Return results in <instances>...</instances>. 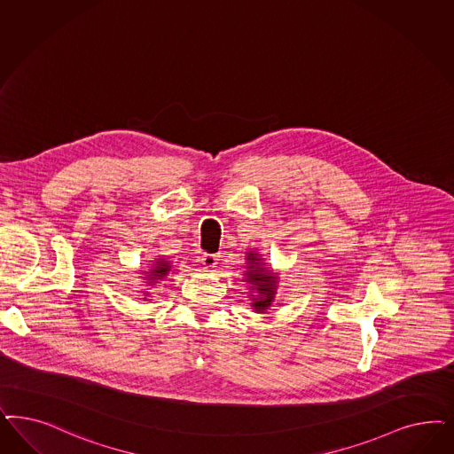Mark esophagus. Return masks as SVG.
<instances>
[{"label": "esophagus", "instance_id": "obj_1", "mask_svg": "<svg viewBox=\"0 0 454 454\" xmlns=\"http://www.w3.org/2000/svg\"><path fill=\"white\" fill-rule=\"evenodd\" d=\"M202 263H204V267H207V269H212V267H215L217 265V255H214V254H205V255H202Z\"/></svg>", "mask_w": 454, "mask_h": 454}]
</instances>
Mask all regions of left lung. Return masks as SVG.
<instances>
[{
	"instance_id": "obj_1",
	"label": "left lung",
	"mask_w": 454,
	"mask_h": 454,
	"mask_svg": "<svg viewBox=\"0 0 454 454\" xmlns=\"http://www.w3.org/2000/svg\"><path fill=\"white\" fill-rule=\"evenodd\" d=\"M247 270L244 274V282L250 284V299L252 309L255 312H265L274 302L276 291H278V278L265 269L261 254L250 250L247 252Z\"/></svg>"
}]
</instances>
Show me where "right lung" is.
<instances>
[{"label":"right lung","mask_w":454,"mask_h":454,"mask_svg":"<svg viewBox=\"0 0 454 454\" xmlns=\"http://www.w3.org/2000/svg\"><path fill=\"white\" fill-rule=\"evenodd\" d=\"M170 270H172V262H170V261L157 259V261L153 262V265H152V269H150L148 276L145 278V280H148L146 284L153 286L157 280H161V278H165Z\"/></svg>","instance_id":"add662e5"}]
</instances>
